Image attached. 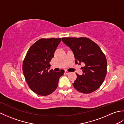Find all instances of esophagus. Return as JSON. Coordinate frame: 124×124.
Instances as JSON below:
<instances>
[{
	"label": "esophagus",
	"instance_id": "esophagus-1",
	"mask_svg": "<svg viewBox=\"0 0 124 124\" xmlns=\"http://www.w3.org/2000/svg\"><path fill=\"white\" fill-rule=\"evenodd\" d=\"M65 73H66V74H69L70 72L69 71H68L67 70H65Z\"/></svg>",
	"mask_w": 124,
	"mask_h": 124
}]
</instances>
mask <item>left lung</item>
I'll use <instances>...</instances> for the list:
<instances>
[{
  "label": "left lung",
  "mask_w": 124,
  "mask_h": 124,
  "mask_svg": "<svg viewBox=\"0 0 124 124\" xmlns=\"http://www.w3.org/2000/svg\"><path fill=\"white\" fill-rule=\"evenodd\" d=\"M63 42L73 51L75 63H84L83 74L79 75L72 85L78 92L91 93L98 89L106 78L107 61L103 52L97 45L86 37L62 38Z\"/></svg>",
  "instance_id": "obj_1"
}]
</instances>
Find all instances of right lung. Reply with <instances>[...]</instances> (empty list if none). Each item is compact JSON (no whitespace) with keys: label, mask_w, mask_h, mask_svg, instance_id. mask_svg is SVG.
Instances as JSON below:
<instances>
[{"label":"right lung","mask_w":124,"mask_h":124,"mask_svg":"<svg viewBox=\"0 0 124 124\" xmlns=\"http://www.w3.org/2000/svg\"><path fill=\"white\" fill-rule=\"evenodd\" d=\"M61 41V38H41L31 46L23 60L22 69L26 81L33 92L47 96L56 89L59 78L64 71L49 70V62Z\"/></svg>","instance_id":"right-lung-1"}]
</instances>
